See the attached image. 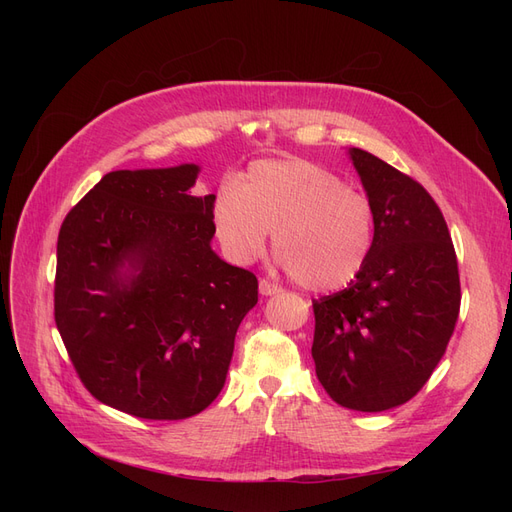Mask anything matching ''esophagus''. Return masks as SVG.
<instances>
[{
  "mask_svg": "<svg viewBox=\"0 0 512 512\" xmlns=\"http://www.w3.org/2000/svg\"><path fill=\"white\" fill-rule=\"evenodd\" d=\"M258 288H260V294H262V297H273V294H280V292H282V288H280V286H277V284H271L269 280H260Z\"/></svg>",
  "mask_w": 512,
  "mask_h": 512,
  "instance_id": "34e87169",
  "label": "esophagus"
}]
</instances>
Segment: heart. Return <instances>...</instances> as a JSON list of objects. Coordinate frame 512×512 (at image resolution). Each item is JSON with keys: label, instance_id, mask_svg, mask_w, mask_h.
Instances as JSON below:
<instances>
[{"label": "heart", "instance_id": "heart-1", "mask_svg": "<svg viewBox=\"0 0 512 512\" xmlns=\"http://www.w3.org/2000/svg\"><path fill=\"white\" fill-rule=\"evenodd\" d=\"M211 224L224 254L250 265L275 254L303 288L329 292L354 282L376 243L371 200L342 177L303 158L254 162L235 185H222Z\"/></svg>", "mask_w": 512, "mask_h": 512}]
</instances>
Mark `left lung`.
I'll use <instances>...</instances> for the list:
<instances>
[{
	"instance_id": "obj_1",
	"label": "left lung",
	"mask_w": 512,
	"mask_h": 512,
	"mask_svg": "<svg viewBox=\"0 0 512 512\" xmlns=\"http://www.w3.org/2000/svg\"><path fill=\"white\" fill-rule=\"evenodd\" d=\"M348 156L376 211V243L354 282L314 301L312 356L339 406L382 412L412 399L440 363L459 316V271L423 185L363 149Z\"/></svg>"
}]
</instances>
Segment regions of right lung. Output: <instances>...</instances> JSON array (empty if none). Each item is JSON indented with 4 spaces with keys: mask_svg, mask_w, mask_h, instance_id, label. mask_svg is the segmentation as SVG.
Returning <instances> with one entry per match:
<instances>
[{
    "mask_svg": "<svg viewBox=\"0 0 512 512\" xmlns=\"http://www.w3.org/2000/svg\"><path fill=\"white\" fill-rule=\"evenodd\" d=\"M198 164L113 170L59 230L55 322L102 404L151 421L203 412L220 395L256 275L211 250Z\"/></svg>",
    "mask_w": 512,
    "mask_h": 512,
    "instance_id": "obj_1",
    "label": "right lung"
}]
</instances>
